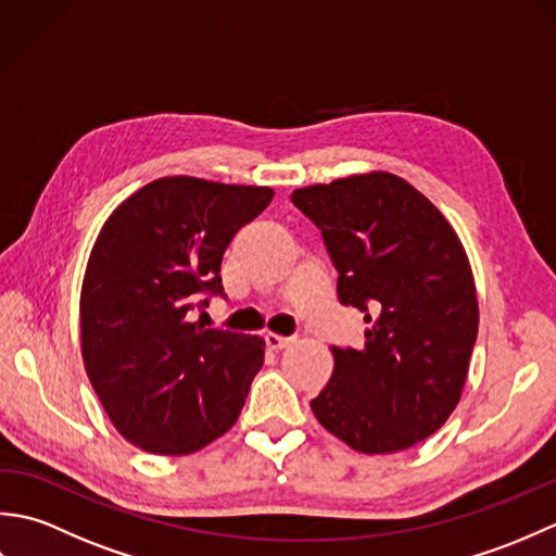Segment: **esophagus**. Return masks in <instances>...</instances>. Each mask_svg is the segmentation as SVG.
Masks as SVG:
<instances>
[{"instance_id":"obj_1","label":"esophagus","mask_w":556,"mask_h":556,"mask_svg":"<svg viewBox=\"0 0 556 556\" xmlns=\"http://www.w3.org/2000/svg\"><path fill=\"white\" fill-rule=\"evenodd\" d=\"M291 337H281V334H271V332H267L265 334V344H267V349L269 351H281V349H287L289 344H291Z\"/></svg>"}]
</instances>
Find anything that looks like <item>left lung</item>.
<instances>
[{
  "label": "left lung",
  "instance_id": "1",
  "mask_svg": "<svg viewBox=\"0 0 556 556\" xmlns=\"http://www.w3.org/2000/svg\"><path fill=\"white\" fill-rule=\"evenodd\" d=\"M291 203L323 231L341 305L368 323L361 349L332 346L315 418L356 452H404L442 428L466 382L478 299L464 245L428 198L389 172L305 186Z\"/></svg>",
  "mask_w": 556,
  "mask_h": 556
}]
</instances>
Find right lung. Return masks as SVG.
I'll return each instance as SVG.
<instances>
[{
	"label": "right lung",
	"instance_id": "add662e5",
	"mask_svg": "<svg viewBox=\"0 0 556 556\" xmlns=\"http://www.w3.org/2000/svg\"><path fill=\"white\" fill-rule=\"evenodd\" d=\"M275 191L167 176L104 222L80 289V351L114 428L150 454L184 456L239 418L265 341L191 323L224 296L222 255Z\"/></svg>",
	"mask_w": 556,
	"mask_h": 556
}]
</instances>
